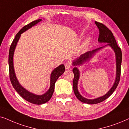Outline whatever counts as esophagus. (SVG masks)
<instances>
[{"label": "esophagus", "instance_id": "obj_1", "mask_svg": "<svg viewBox=\"0 0 129 129\" xmlns=\"http://www.w3.org/2000/svg\"><path fill=\"white\" fill-rule=\"evenodd\" d=\"M71 63L69 62H68L65 63V67H66V69H70V68H71Z\"/></svg>", "mask_w": 129, "mask_h": 129}]
</instances>
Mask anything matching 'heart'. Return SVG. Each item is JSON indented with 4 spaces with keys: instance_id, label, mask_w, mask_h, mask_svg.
<instances>
[{
    "instance_id": "obj_1",
    "label": "heart",
    "mask_w": 129,
    "mask_h": 129,
    "mask_svg": "<svg viewBox=\"0 0 129 129\" xmlns=\"http://www.w3.org/2000/svg\"><path fill=\"white\" fill-rule=\"evenodd\" d=\"M91 38L87 39L85 41V42L83 44V48L84 49H86L87 48H88V47L90 46V45L91 44Z\"/></svg>"
}]
</instances>
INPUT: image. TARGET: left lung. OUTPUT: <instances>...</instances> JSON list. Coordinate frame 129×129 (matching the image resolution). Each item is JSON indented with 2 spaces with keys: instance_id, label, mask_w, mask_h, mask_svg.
Instances as JSON below:
<instances>
[{
  "instance_id": "obj_1",
  "label": "left lung",
  "mask_w": 129,
  "mask_h": 129,
  "mask_svg": "<svg viewBox=\"0 0 129 129\" xmlns=\"http://www.w3.org/2000/svg\"><path fill=\"white\" fill-rule=\"evenodd\" d=\"M95 23L97 25L98 28L99 29L100 32L98 41H99V43H107V44L104 46V47L94 49V50L85 52V54H82L81 55H80V56H79L78 58H76L73 61V66L74 67L73 69V73L74 74L73 83L74 92L76 97L82 103L89 104H97L103 102L108 97H109L113 94V92L114 91V90H116L117 87L120 81V78L121 63V61H122V53H121V49L120 48V47H118L116 39H115L114 37L113 36V34L111 30H109V28L103 23H99L98 22H95ZM107 46H109L112 48V49L114 51L115 56H116V75L115 82L112 87L105 95L94 99H86L80 95L78 90V82L79 78L80 73L79 70H78L77 66H81L84 63L89 61L96 53Z\"/></svg>"
}]
</instances>
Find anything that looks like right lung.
Returning a JSON list of instances; mask_svg holds the SVG:
<instances>
[{
    "label": "right lung",
    "instance_id": "add662e5",
    "mask_svg": "<svg viewBox=\"0 0 129 129\" xmlns=\"http://www.w3.org/2000/svg\"><path fill=\"white\" fill-rule=\"evenodd\" d=\"M42 21V19H39L34 20L31 23H29L28 25L22 27L19 30V32L16 34L15 36V39H13L11 47L9 49V77L10 80H11V83L12 84L13 88L15 90L18 92V93L23 98V99L31 103L32 104H38V105H41V104H44L45 103L48 102L51 99L52 94L54 93L55 84L59 76L62 74L65 71V66L63 64H61L52 71L50 76V87H49V90L47 91L45 93L42 94V95H37V94H34L32 92L29 91L28 90H26L23 87H22L19 82L18 81V79L16 78V74H15L14 66H13V55L16 48V47L18 44L19 38L21 36V34L23 33L24 32L26 31L29 29L31 28L32 26L37 25L39 22Z\"/></svg>",
    "mask_w": 129,
    "mask_h": 129
}]
</instances>
